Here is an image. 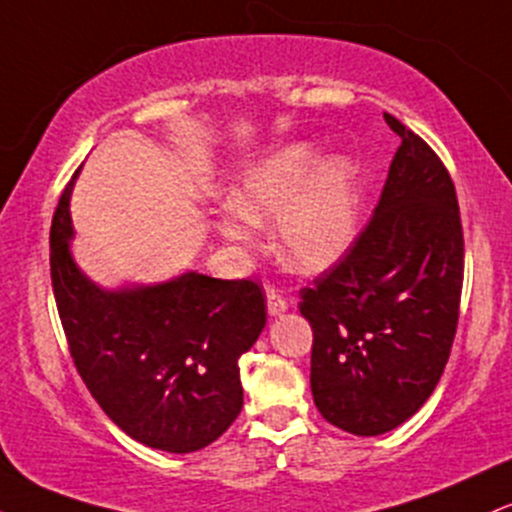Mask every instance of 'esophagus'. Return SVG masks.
I'll return each mask as SVG.
<instances>
[{"label":"esophagus","mask_w":512,"mask_h":512,"mask_svg":"<svg viewBox=\"0 0 512 512\" xmlns=\"http://www.w3.org/2000/svg\"><path fill=\"white\" fill-rule=\"evenodd\" d=\"M289 310V301L281 296L276 289H267V313L276 317V315H284Z\"/></svg>","instance_id":"obj_1"}]
</instances>
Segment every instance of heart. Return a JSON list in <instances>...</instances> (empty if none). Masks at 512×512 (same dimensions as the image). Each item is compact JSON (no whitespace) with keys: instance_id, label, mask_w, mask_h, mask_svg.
Wrapping results in <instances>:
<instances>
[{"instance_id":"obj_1","label":"heart","mask_w":512,"mask_h":512,"mask_svg":"<svg viewBox=\"0 0 512 512\" xmlns=\"http://www.w3.org/2000/svg\"><path fill=\"white\" fill-rule=\"evenodd\" d=\"M233 211L216 228L231 243L248 245L250 226L274 221V252L298 274H320L337 264L361 228V190L346 158L325 161L320 146L291 142L240 175L231 192Z\"/></svg>"}]
</instances>
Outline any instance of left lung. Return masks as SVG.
<instances>
[{
  "label": "left lung",
  "instance_id": "left-lung-1",
  "mask_svg": "<svg viewBox=\"0 0 512 512\" xmlns=\"http://www.w3.org/2000/svg\"><path fill=\"white\" fill-rule=\"evenodd\" d=\"M383 195L356 243L313 286L301 315L313 327L315 407L354 436H380L436 390L455 339L464 238L455 185L436 151L397 117Z\"/></svg>",
  "mask_w": 512,
  "mask_h": 512
}]
</instances>
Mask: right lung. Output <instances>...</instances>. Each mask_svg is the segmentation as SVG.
<instances>
[{
    "instance_id": "obj_1",
    "label": "right lung",
    "mask_w": 512,
    "mask_h": 512,
    "mask_svg": "<svg viewBox=\"0 0 512 512\" xmlns=\"http://www.w3.org/2000/svg\"><path fill=\"white\" fill-rule=\"evenodd\" d=\"M72 187L52 216L50 276L81 380L129 438L178 455L207 448L243 409L238 358L267 322L262 289L197 272L101 289L69 250Z\"/></svg>"
}]
</instances>
